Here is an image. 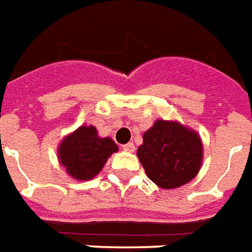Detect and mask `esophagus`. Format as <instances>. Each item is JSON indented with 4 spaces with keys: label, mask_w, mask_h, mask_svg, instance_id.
Instances as JSON below:
<instances>
[{
    "label": "esophagus",
    "mask_w": 252,
    "mask_h": 252,
    "mask_svg": "<svg viewBox=\"0 0 252 252\" xmlns=\"http://www.w3.org/2000/svg\"><path fill=\"white\" fill-rule=\"evenodd\" d=\"M123 148L126 151H129V152H133L135 151V144L133 143H126V144L123 145Z\"/></svg>",
    "instance_id": "34e87169"
}]
</instances>
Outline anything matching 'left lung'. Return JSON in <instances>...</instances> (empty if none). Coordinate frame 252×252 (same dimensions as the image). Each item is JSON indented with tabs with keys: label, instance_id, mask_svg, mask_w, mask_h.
<instances>
[{
	"label": "left lung",
	"instance_id": "obj_1",
	"mask_svg": "<svg viewBox=\"0 0 252 252\" xmlns=\"http://www.w3.org/2000/svg\"><path fill=\"white\" fill-rule=\"evenodd\" d=\"M137 158L147 176L169 189L192 180L200 169L203 147L196 132L179 123L158 120L143 135Z\"/></svg>",
	"mask_w": 252,
	"mask_h": 252
}]
</instances>
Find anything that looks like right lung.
Returning a JSON list of instances; mask_svg holds the SVG:
<instances>
[{"instance_id": "add662e5", "label": "right lung", "mask_w": 252, "mask_h": 252, "mask_svg": "<svg viewBox=\"0 0 252 252\" xmlns=\"http://www.w3.org/2000/svg\"><path fill=\"white\" fill-rule=\"evenodd\" d=\"M116 151L117 145L112 139H101L94 126H83L61 141L59 158L70 176L88 180L101 171L108 158Z\"/></svg>"}]
</instances>
